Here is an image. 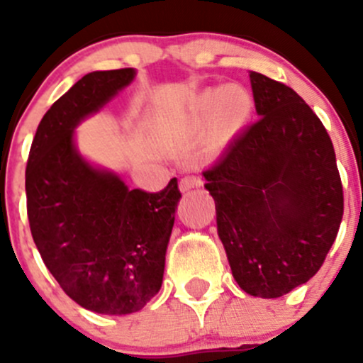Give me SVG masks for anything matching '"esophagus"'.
Returning a JSON list of instances; mask_svg holds the SVG:
<instances>
[{"instance_id": "1", "label": "esophagus", "mask_w": 363, "mask_h": 363, "mask_svg": "<svg viewBox=\"0 0 363 363\" xmlns=\"http://www.w3.org/2000/svg\"><path fill=\"white\" fill-rule=\"evenodd\" d=\"M199 186H202V179L196 177V175H186L184 179H181L179 188H181V191H189V189L199 188Z\"/></svg>"}]
</instances>
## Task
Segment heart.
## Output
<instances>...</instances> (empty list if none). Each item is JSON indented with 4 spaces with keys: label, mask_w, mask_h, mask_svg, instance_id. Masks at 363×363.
<instances>
[{
    "label": "heart",
    "mask_w": 363,
    "mask_h": 363,
    "mask_svg": "<svg viewBox=\"0 0 363 363\" xmlns=\"http://www.w3.org/2000/svg\"><path fill=\"white\" fill-rule=\"evenodd\" d=\"M252 108L250 93L239 86L218 87L200 94L191 108L193 123L214 124L219 137L228 138L247 121Z\"/></svg>",
    "instance_id": "obj_1"
}]
</instances>
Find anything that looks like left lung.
<instances>
[{
    "label": "left lung",
    "instance_id": "obj_1",
    "mask_svg": "<svg viewBox=\"0 0 363 363\" xmlns=\"http://www.w3.org/2000/svg\"><path fill=\"white\" fill-rule=\"evenodd\" d=\"M250 79L259 119L202 175L233 279L252 296L277 298L323 265L342 219V184L309 105L262 73Z\"/></svg>",
    "mask_w": 363,
    "mask_h": 363
}]
</instances>
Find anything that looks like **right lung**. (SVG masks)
I'll return each instance as SVG.
<instances>
[{
    "label": "right lung",
    "mask_w": 363,
    "mask_h": 363,
    "mask_svg": "<svg viewBox=\"0 0 363 363\" xmlns=\"http://www.w3.org/2000/svg\"><path fill=\"white\" fill-rule=\"evenodd\" d=\"M135 68L91 72L47 111L26 167L28 219L43 263L69 298L98 314L140 311L160 291L181 200L130 189L84 158L75 128L133 82Z\"/></svg>",
    "instance_id": "right-lung-1"
}]
</instances>
